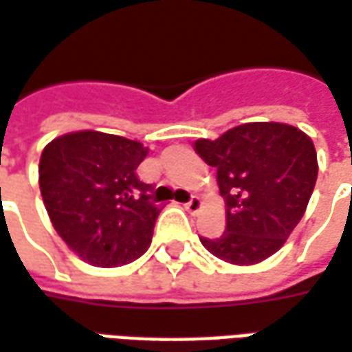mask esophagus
Instances as JSON below:
<instances>
[{"instance_id": "1", "label": "esophagus", "mask_w": 352, "mask_h": 352, "mask_svg": "<svg viewBox=\"0 0 352 352\" xmlns=\"http://www.w3.org/2000/svg\"><path fill=\"white\" fill-rule=\"evenodd\" d=\"M201 206V200L198 198V196H192L190 200L184 204V208H186V211H190V213H196V211L200 210Z\"/></svg>"}]
</instances>
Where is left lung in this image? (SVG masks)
<instances>
[{
	"instance_id": "8db88e82",
	"label": "left lung",
	"mask_w": 352,
	"mask_h": 352,
	"mask_svg": "<svg viewBox=\"0 0 352 352\" xmlns=\"http://www.w3.org/2000/svg\"><path fill=\"white\" fill-rule=\"evenodd\" d=\"M194 146L217 169L227 204L225 232L200 236L204 248L232 265H253L278 252L314 190L318 164L313 141L294 125L255 122Z\"/></svg>"
}]
</instances>
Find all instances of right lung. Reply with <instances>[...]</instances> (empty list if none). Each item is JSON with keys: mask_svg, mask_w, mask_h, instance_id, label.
<instances>
[{"mask_svg": "<svg viewBox=\"0 0 352 352\" xmlns=\"http://www.w3.org/2000/svg\"><path fill=\"white\" fill-rule=\"evenodd\" d=\"M141 142L100 131L58 137L41 152L39 190L53 227L97 267H120L148 250L160 208L137 168Z\"/></svg>", "mask_w": 352, "mask_h": 352, "instance_id": "add662e5", "label": "right lung"}]
</instances>
